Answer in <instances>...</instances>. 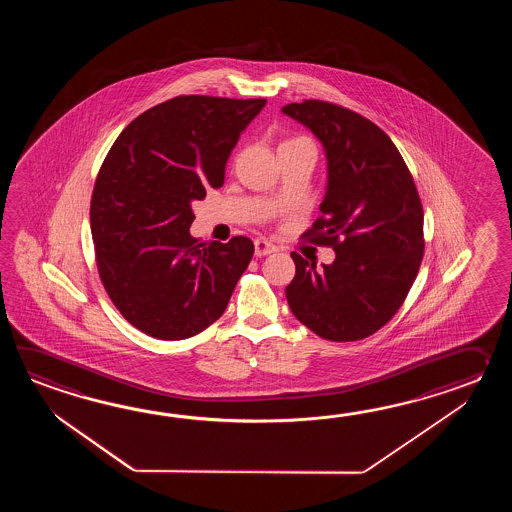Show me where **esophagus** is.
<instances>
[{
    "label": "esophagus",
    "instance_id": "obj_1",
    "mask_svg": "<svg viewBox=\"0 0 512 512\" xmlns=\"http://www.w3.org/2000/svg\"><path fill=\"white\" fill-rule=\"evenodd\" d=\"M272 252H276V245H272L271 241L265 240V238L254 240V254L256 256H267Z\"/></svg>",
    "mask_w": 512,
    "mask_h": 512
}]
</instances>
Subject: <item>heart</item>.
Returning <instances> with one entry per match:
<instances>
[{"label":"heart","instance_id":"1","mask_svg":"<svg viewBox=\"0 0 512 512\" xmlns=\"http://www.w3.org/2000/svg\"><path fill=\"white\" fill-rule=\"evenodd\" d=\"M302 142H309L304 137H293V139H287V141L282 142V146H293V144H302Z\"/></svg>","mask_w":512,"mask_h":512}]
</instances>
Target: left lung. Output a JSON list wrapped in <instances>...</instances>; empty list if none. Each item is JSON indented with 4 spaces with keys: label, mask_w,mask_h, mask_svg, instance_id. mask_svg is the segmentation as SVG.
Masks as SVG:
<instances>
[{
    "label": "left lung",
    "mask_w": 512,
    "mask_h": 512,
    "mask_svg": "<svg viewBox=\"0 0 512 512\" xmlns=\"http://www.w3.org/2000/svg\"><path fill=\"white\" fill-rule=\"evenodd\" d=\"M282 111L324 146L322 218L305 236L335 251L322 269L291 254L296 274L285 287L287 302L318 337H370L399 311L423 260L425 218L414 177L392 139L359 113L322 100Z\"/></svg>",
    "instance_id": "obj_1"
}]
</instances>
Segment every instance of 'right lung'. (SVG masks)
<instances>
[{
    "label": "right lung",
    "mask_w": 512,
    "mask_h": 512,
    "mask_svg": "<svg viewBox=\"0 0 512 512\" xmlns=\"http://www.w3.org/2000/svg\"><path fill=\"white\" fill-rule=\"evenodd\" d=\"M263 106L265 98L175 97L131 120L104 159L91 197L98 274L142 333L194 337L227 309L254 245L192 238V203L223 185L230 152Z\"/></svg>",
    "instance_id": "right-lung-1"
}]
</instances>
